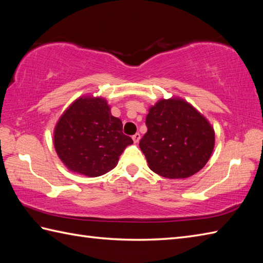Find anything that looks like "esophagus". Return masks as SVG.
I'll return each instance as SVG.
<instances>
[{
    "label": "esophagus",
    "mask_w": 263,
    "mask_h": 263,
    "mask_svg": "<svg viewBox=\"0 0 263 263\" xmlns=\"http://www.w3.org/2000/svg\"><path fill=\"white\" fill-rule=\"evenodd\" d=\"M140 138H141L140 133H136V135L132 137V140H133V142H135V143H138L139 140H140Z\"/></svg>",
    "instance_id": "34e87169"
}]
</instances>
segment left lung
Instances as JSON below:
<instances>
[{
    "label": "left lung",
    "instance_id": "left-lung-1",
    "mask_svg": "<svg viewBox=\"0 0 263 263\" xmlns=\"http://www.w3.org/2000/svg\"><path fill=\"white\" fill-rule=\"evenodd\" d=\"M148 131L139 142L149 168L166 178H187L208 163L215 147L210 122L180 97L150 106Z\"/></svg>",
    "mask_w": 263,
    "mask_h": 263
}]
</instances>
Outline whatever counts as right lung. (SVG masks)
<instances>
[{"mask_svg":"<svg viewBox=\"0 0 263 263\" xmlns=\"http://www.w3.org/2000/svg\"><path fill=\"white\" fill-rule=\"evenodd\" d=\"M122 121L110 113L103 97L77 98L54 127L53 143L69 171L88 177L104 175L116 167L124 149L133 143L122 132Z\"/></svg>","mask_w":263,"mask_h":263,"instance_id":"obj_1","label":"right lung"}]
</instances>
